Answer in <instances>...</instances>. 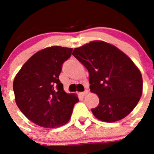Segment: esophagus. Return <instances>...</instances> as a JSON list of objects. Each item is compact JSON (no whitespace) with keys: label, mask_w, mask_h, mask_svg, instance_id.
I'll return each instance as SVG.
<instances>
[{"label":"esophagus","mask_w":154,"mask_h":154,"mask_svg":"<svg viewBox=\"0 0 154 154\" xmlns=\"http://www.w3.org/2000/svg\"><path fill=\"white\" fill-rule=\"evenodd\" d=\"M88 93H89V90H88V89H85V90L84 91V92H81V95L82 96H85Z\"/></svg>","instance_id":"34e87169"}]
</instances>
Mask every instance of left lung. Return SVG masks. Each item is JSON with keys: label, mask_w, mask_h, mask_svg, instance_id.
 <instances>
[{"label": "left lung", "mask_w": 154, "mask_h": 154, "mask_svg": "<svg viewBox=\"0 0 154 154\" xmlns=\"http://www.w3.org/2000/svg\"><path fill=\"white\" fill-rule=\"evenodd\" d=\"M87 69L90 91L99 103L92 109L99 120H121L135 108L143 93L140 71L117 47L103 41H92L75 48L72 52Z\"/></svg>", "instance_id": "8db88e82"}]
</instances>
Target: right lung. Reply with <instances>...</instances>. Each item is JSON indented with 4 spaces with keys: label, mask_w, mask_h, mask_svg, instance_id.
Instances as JSON below:
<instances>
[{
    "label": "right lung",
    "mask_w": 154,
    "mask_h": 154,
    "mask_svg": "<svg viewBox=\"0 0 154 154\" xmlns=\"http://www.w3.org/2000/svg\"><path fill=\"white\" fill-rule=\"evenodd\" d=\"M72 48L51 46L34 54L14 79V99L30 121L44 128L59 127L71 118L79 102L75 93H67L58 76L62 63L72 55Z\"/></svg>",
    "instance_id": "add662e5"
}]
</instances>
